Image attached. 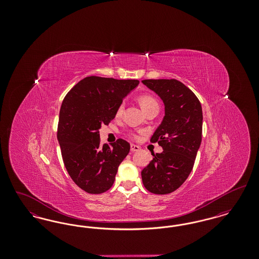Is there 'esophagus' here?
Returning a JSON list of instances; mask_svg holds the SVG:
<instances>
[{
	"label": "esophagus",
	"instance_id": "1",
	"mask_svg": "<svg viewBox=\"0 0 259 259\" xmlns=\"http://www.w3.org/2000/svg\"><path fill=\"white\" fill-rule=\"evenodd\" d=\"M141 149V148L139 147V146H137V145H131V151L132 152H135V151H139Z\"/></svg>",
	"mask_w": 259,
	"mask_h": 259
}]
</instances>
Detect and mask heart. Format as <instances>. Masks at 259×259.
<instances>
[{
  "label": "heart",
  "mask_w": 259,
  "mask_h": 259,
  "mask_svg": "<svg viewBox=\"0 0 259 259\" xmlns=\"http://www.w3.org/2000/svg\"><path fill=\"white\" fill-rule=\"evenodd\" d=\"M139 103H140L143 111L145 112L148 111V110H150V109H152V108H158L157 101L153 98L152 96H149V95H142L139 98ZM122 111H123V104H120L117 107L116 115H120L122 113Z\"/></svg>",
  "instance_id": "b5f03b06"
}]
</instances>
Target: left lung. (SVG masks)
Returning <instances> with one entry per match:
<instances>
[{"instance_id": "left-lung-1", "label": "left lung", "mask_w": 259, "mask_h": 259, "mask_svg": "<svg viewBox=\"0 0 259 259\" xmlns=\"http://www.w3.org/2000/svg\"><path fill=\"white\" fill-rule=\"evenodd\" d=\"M142 82L164 103L165 115L150 139L161 153L142 171L145 187L154 194L178 189L192 171L202 141L203 112L195 94L177 79H145Z\"/></svg>"}]
</instances>
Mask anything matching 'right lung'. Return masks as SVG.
Returning a JSON list of instances; mask_svg holds the SVG:
<instances>
[{
  "label": "right lung",
  "mask_w": 259,
  "mask_h": 259,
  "mask_svg": "<svg viewBox=\"0 0 259 259\" xmlns=\"http://www.w3.org/2000/svg\"><path fill=\"white\" fill-rule=\"evenodd\" d=\"M137 79L87 76L62 102L57 139L64 165L74 184L90 194L111 188L119 164L130 151L122 139L101 146L99 129L108 125L117 107L139 84Z\"/></svg>",
  "instance_id": "1"
}]
</instances>
